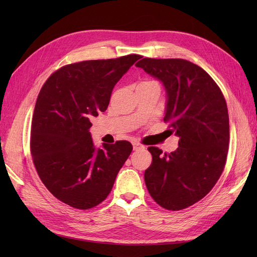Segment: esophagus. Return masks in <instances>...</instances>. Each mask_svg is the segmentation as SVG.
I'll return each instance as SVG.
<instances>
[{
  "mask_svg": "<svg viewBox=\"0 0 257 257\" xmlns=\"http://www.w3.org/2000/svg\"><path fill=\"white\" fill-rule=\"evenodd\" d=\"M144 146L143 145H141L139 143H136V142H134L133 143V150L134 151H137V150H142V149H144Z\"/></svg>",
  "mask_w": 257,
  "mask_h": 257,
  "instance_id": "34e87169",
  "label": "esophagus"
}]
</instances>
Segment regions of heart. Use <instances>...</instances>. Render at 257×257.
Wrapping results in <instances>:
<instances>
[{"label": "heart", "mask_w": 257, "mask_h": 257, "mask_svg": "<svg viewBox=\"0 0 257 257\" xmlns=\"http://www.w3.org/2000/svg\"><path fill=\"white\" fill-rule=\"evenodd\" d=\"M150 83H155V82H153V81H145V82H142L141 84H150ZM157 84V83H155Z\"/></svg>", "instance_id": "1"}]
</instances>
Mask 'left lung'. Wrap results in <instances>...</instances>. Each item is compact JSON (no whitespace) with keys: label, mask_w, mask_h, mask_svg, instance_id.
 I'll use <instances>...</instances> for the list:
<instances>
[{"label":"left lung","mask_w":257,"mask_h":257,"mask_svg":"<svg viewBox=\"0 0 257 257\" xmlns=\"http://www.w3.org/2000/svg\"><path fill=\"white\" fill-rule=\"evenodd\" d=\"M135 65L164 85V121L179 137V147L169 154L148 148L152 164L145 172L146 186L161 207L188 208L211 191L224 169L229 143L226 102L208 73L188 60L144 58Z\"/></svg>","instance_id":"obj_1"}]
</instances>
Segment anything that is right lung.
I'll return each mask as SVG.
<instances>
[{
    "label": "right lung",
    "instance_id": "right-lung-1",
    "mask_svg": "<svg viewBox=\"0 0 257 257\" xmlns=\"http://www.w3.org/2000/svg\"><path fill=\"white\" fill-rule=\"evenodd\" d=\"M141 58L128 54L69 64L43 85L31 127V154L46 188L63 203L89 209L109 195L133 147L121 141L95 148L90 119L107 109L115 83Z\"/></svg>",
    "mask_w": 257,
    "mask_h": 257
}]
</instances>
